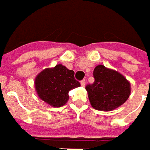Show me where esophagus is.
<instances>
[{
  "label": "esophagus",
  "instance_id": "obj_1",
  "mask_svg": "<svg viewBox=\"0 0 150 150\" xmlns=\"http://www.w3.org/2000/svg\"><path fill=\"white\" fill-rule=\"evenodd\" d=\"M81 85L82 87H85V85H86V81H85V80L81 81Z\"/></svg>",
  "mask_w": 150,
  "mask_h": 150
}]
</instances>
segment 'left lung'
I'll return each mask as SVG.
<instances>
[{"instance_id":"1","label":"left lung","mask_w":150,"mask_h":150,"mask_svg":"<svg viewBox=\"0 0 150 150\" xmlns=\"http://www.w3.org/2000/svg\"><path fill=\"white\" fill-rule=\"evenodd\" d=\"M95 81L86 86L91 106L97 110L111 111L129 97V81L119 72L98 65L94 69Z\"/></svg>"}]
</instances>
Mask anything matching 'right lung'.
<instances>
[{"instance_id":"right-lung-1","label":"right lung","mask_w":150,"mask_h":150,"mask_svg":"<svg viewBox=\"0 0 150 150\" xmlns=\"http://www.w3.org/2000/svg\"><path fill=\"white\" fill-rule=\"evenodd\" d=\"M80 86V82L75 79V72L62 64L42 70L35 80L38 96L55 108L66 104L69 99V92Z\"/></svg>"}]
</instances>
